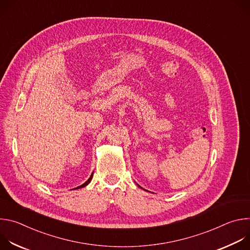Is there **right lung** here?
Returning a JSON list of instances; mask_svg holds the SVG:
<instances>
[{"label":"right lung","mask_w":250,"mask_h":250,"mask_svg":"<svg viewBox=\"0 0 250 250\" xmlns=\"http://www.w3.org/2000/svg\"><path fill=\"white\" fill-rule=\"evenodd\" d=\"M92 177H93V173H92V175L90 176V178H89V179L84 183V184H82L81 186H79V187H77V188H75V189H78V188H83V187H85V186H87L90 182H91V180H92Z\"/></svg>","instance_id":"right-lung-1"}]
</instances>
